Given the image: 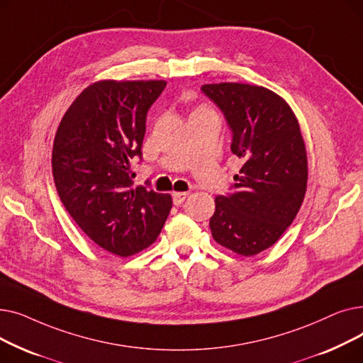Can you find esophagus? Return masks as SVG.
Here are the masks:
<instances>
[{"mask_svg": "<svg viewBox=\"0 0 363 363\" xmlns=\"http://www.w3.org/2000/svg\"><path fill=\"white\" fill-rule=\"evenodd\" d=\"M188 193H174L172 194V199H174V204L175 206H181L186 199H188Z\"/></svg>", "mask_w": 363, "mask_h": 363, "instance_id": "1", "label": "esophagus"}]
</instances>
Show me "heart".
Listing matches in <instances>:
<instances>
[{"label":"heart","instance_id":"heart-1","mask_svg":"<svg viewBox=\"0 0 363 363\" xmlns=\"http://www.w3.org/2000/svg\"><path fill=\"white\" fill-rule=\"evenodd\" d=\"M199 110H200V108H199Z\"/></svg>","mask_w":363,"mask_h":363}]
</instances>
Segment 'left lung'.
Wrapping results in <instances>:
<instances>
[{
  "mask_svg": "<svg viewBox=\"0 0 363 363\" xmlns=\"http://www.w3.org/2000/svg\"><path fill=\"white\" fill-rule=\"evenodd\" d=\"M203 94L231 129V151L242 160L231 193L215 199L211 231L241 256L274 245L294 220L308 184L306 147L294 113L269 89L211 84Z\"/></svg>",
  "mask_w": 363,
  "mask_h": 363,
  "instance_id": "8db88e82",
  "label": "left lung"
}]
</instances>
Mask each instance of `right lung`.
<instances>
[{"label":"right lung","instance_id":"add662e5","mask_svg":"<svg viewBox=\"0 0 363 363\" xmlns=\"http://www.w3.org/2000/svg\"><path fill=\"white\" fill-rule=\"evenodd\" d=\"M164 81H101L63 116L52 147V177L69 215L101 249L128 257L156 241L169 194L133 188L130 160L143 156L147 113Z\"/></svg>","mask_w":363,"mask_h":363}]
</instances>
